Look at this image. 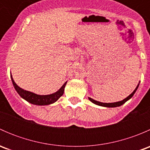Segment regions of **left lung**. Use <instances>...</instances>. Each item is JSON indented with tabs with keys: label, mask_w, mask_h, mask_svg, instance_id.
Here are the masks:
<instances>
[{
	"label": "left lung",
	"mask_w": 150,
	"mask_h": 150,
	"mask_svg": "<svg viewBox=\"0 0 150 150\" xmlns=\"http://www.w3.org/2000/svg\"><path fill=\"white\" fill-rule=\"evenodd\" d=\"M139 86V84L137 85V88H135V90L134 91L132 92V93H131V94L129 95L128 96H127L126 98H125V99H123V100L122 101H120V102H112V103H104V102H98V101H96L94 100V99H91V98L88 97V99L91 101V102H92V103L96 104V105H99V106H102V107H120V106H121L124 103H125V102H127L128 100H129L130 99H131V97H132L133 96H134V94L135 93V92L137 91V88H138Z\"/></svg>",
	"instance_id": "obj_1"
}]
</instances>
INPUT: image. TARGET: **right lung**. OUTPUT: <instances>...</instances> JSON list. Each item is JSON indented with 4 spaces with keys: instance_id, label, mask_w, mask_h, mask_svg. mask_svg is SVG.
<instances>
[{
    "instance_id": "right-lung-1",
    "label": "right lung",
    "mask_w": 150,
    "mask_h": 150,
    "mask_svg": "<svg viewBox=\"0 0 150 150\" xmlns=\"http://www.w3.org/2000/svg\"><path fill=\"white\" fill-rule=\"evenodd\" d=\"M11 78L12 83H13L15 90L16 91V92L19 93V95L22 99L26 100L29 103L39 106L49 105V104H54V102H57L64 93V88H65L67 82V81H66L63 84V86L55 93L48 95H39L36 94V93H33V92L29 91L24 90L23 88L17 86V84L13 81L11 74Z\"/></svg>"
}]
</instances>
